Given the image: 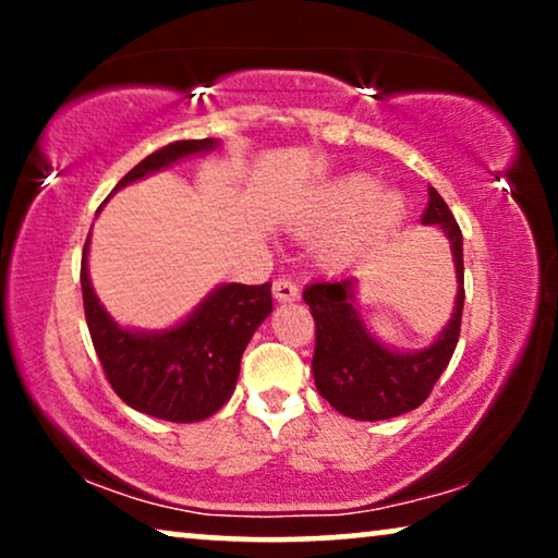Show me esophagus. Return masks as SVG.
Segmentation results:
<instances>
[{
	"mask_svg": "<svg viewBox=\"0 0 558 558\" xmlns=\"http://www.w3.org/2000/svg\"><path fill=\"white\" fill-rule=\"evenodd\" d=\"M274 296H277L279 302H294L296 296H300V287H296L292 279L279 277L274 281Z\"/></svg>",
	"mask_w": 558,
	"mask_h": 558,
	"instance_id": "1",
	"label": "esophagus"
}]
</instances>
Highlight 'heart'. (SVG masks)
<instances>
[{
    "label": "heart",
    "instance_id": "obj_1",
    "mask_svg": "<svg viewBox=\"0 0 558 558\" xmlns=\"http://www.w3.org/2000/svg\"><path fill=\"white\" fill-rule=\"evenodd\" d=\"M327 210L335 218H350L361 213L355 220V239H378L401 220L403 197L393 190L378 193V182L365 174H350L330 190Z\"/></svg>",
    "mask_w": 558,
    "mask_h": 558
}]
</instances>
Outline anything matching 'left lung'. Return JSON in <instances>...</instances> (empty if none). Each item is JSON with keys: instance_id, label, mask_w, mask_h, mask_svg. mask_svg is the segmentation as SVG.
Wrapping results in <instances>:
<instances>
[{"instance_id": "1", "label": "left lung", "mask_w": 558, "mask_h": 558, "mask_svg": "<svg viewBox=\"0 0 558 558\" xmlns=\"http://www.w3.org/2000/svg\"><path fill=\"white\" fill-rule=\"evenodd\" d=\"M422 223L439 226L447 233L457 269L454 312L429 348L399 353L373 338L355 310L353 277L312 281L302 292L317 327L312 376L319 396L330 401V407L342 416L380 422L414 411L426 401L452 361L464 307L462 231L434 187H429Z\"/></svg>"}]
</instances>
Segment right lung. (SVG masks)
Listing matches in <instances>:
<instances>
[{
	"instance_id": "1",
	"label": "right lung",
	"mask_w": 558,
	"mask_h": 558,
	"mask_svg": "<svg viewBox=\"0 0 558 558\" xmlns=\"http://www.w3.org/2000/svg\"><path fill=\"white\" fill-rule=\"evenodd\" d=\"M216 147V140L167 144L129 170L117 190ZM88 241L81 258L83 310L98 361L119 399L142 414L174 424L203 422L216 414L231 399L248 340L271 315L269 281L254 287L220 284L170 330H126L113 323L90 287Z\"/></svg>"
}]
</instances>
